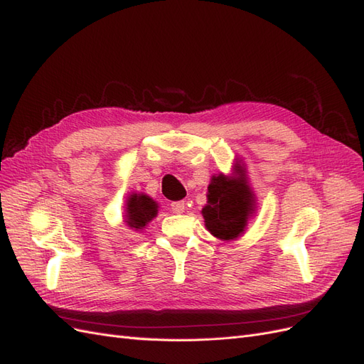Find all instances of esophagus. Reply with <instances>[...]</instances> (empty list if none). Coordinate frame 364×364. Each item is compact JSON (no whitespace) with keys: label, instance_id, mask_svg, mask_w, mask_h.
I'll return each mask as SVG.
<instances>
[{"label":"esophagus","instance_id":"34e87169","mask_svg":"<svg viewBox=\"0 0 364 364\" xmlns=\"http://www.w3.org/2000/svg\"><path fill=\"white\" fill-rule=\"evenodd\" d=\"M171 211L174 214H182L185 213V203L183 202H173L171 203Z\"/></svg>","mask_w":364,"mask_h":364}]
</instances>
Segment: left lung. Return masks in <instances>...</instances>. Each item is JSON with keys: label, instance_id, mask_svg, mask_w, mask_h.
I'll return each instance as SVG.
<instances>
[{"label": "left lung", "instance_id": "left-lung-1", "mask_svg": "<svg viewBox=\"0 0 364 364\" xmlns=\"http://www.w3.org/2000/svg\"><path fill=\"white\" fill-rule=\"evenodd\" d=\"M206 205L202 208L205 228L222 241H232L246 232L257 213V197L246 178V168L235 162L232 173H218L208 185Z\"/></svg>", "mask_w": 364, "mask_h": 364}]
</instances>
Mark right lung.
Segmentation results:
<instances>
[{"label":"right lung","instance_id":"add662e5","mask_svg":"<svg viewBox=\"0 0 364 364\" xmlns=\"http://www.w3.org/2000/svg\"><path fill=\"white\" fill-rule=\"evenodd\" d=\"M159 205L146 193H130L124 205V225L129 229L142 230L158 215Z\"/></svg>","mask_w":364,"mask_h":364}]
</instances>
